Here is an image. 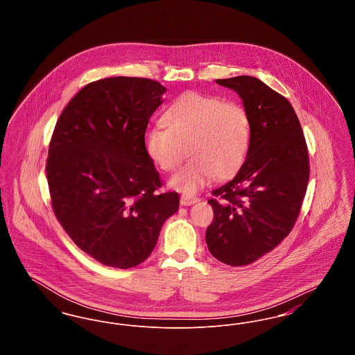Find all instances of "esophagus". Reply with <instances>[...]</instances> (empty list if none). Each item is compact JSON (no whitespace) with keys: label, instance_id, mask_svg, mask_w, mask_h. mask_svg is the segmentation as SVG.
<instances>
[{"label":"esophagus","instance_id":"esophagus-1","mask_svg":"<svg viewBox=\"0 0 355 355\" xmlns=\"http://www.w3.org/2000/svg\"><path fill=\"white\" fill-rule=\"evenodd\" d=\"M198 201V198L197 197H193V196H185V194H182L181 196V198H180V202L182 206H190V205H193V203H196Z\"/></svg>","mask_w":355,"mask_h":355}]
</instances>
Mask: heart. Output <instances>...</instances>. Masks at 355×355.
Returning a JSON list of instances; mask_svg holds the SVG:
<instances>
[{
    "mask_svg": "<svg viewBox=\"0 0 355 355\" xmlns=\"http://www.w3.org/2000/svg\"><path fill=\"white\" fill-rule=\"evenodd\" d=\"M162 121L166 128L146 130L145 150L155 166L171 171L187 148L190 159L169 181L186 196L198 191L211 177H229L246 158L252 121L238 102L189 92L170 105Z\"/></svg>",
    "mask_w": 355,
    "mask_h": 355,
    "instance_id": "heart-1",
    "label": "heart"
}]
</instances>
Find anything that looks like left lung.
Segmentation results:
<instances>
[{
	"mask_svg": "<svg viewBox=\"0 0 355 355\" xmlns=\"http://www.w3.org/2000/svg\"><path fill=\"white\" fill-rule=\"evenodd\" d=\"M216 83L236 90L252 121L248 157L236 177L213 190L207 249L229 266L253 263L291 232L304 202L310 165L291 103L261 80L238 76Z\"/></svg>",
	"mask_w": 355,
	"mask_h": 355,
	"instance_id": "obj_1",
	"label": "left lung"
}]
</instances>
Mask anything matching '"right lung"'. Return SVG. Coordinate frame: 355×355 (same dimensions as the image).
<instances>
[{
    "instance_id": "1",
    "label": "right lung",
    "mask_w": 355,
    "mask_h": 355,
    "mask_svg": "<svg viewBox=\"0 0 355 355\" xmlns=\"http://www.w3.org/2000/svg\"><path fill=\"white\" fill-rule=\"evenodd\" d=\"M166 89L149 78L109 77L84 86L57 119L46 178L51 207L73 242L102 265L144 262L180 207L157 193L145 132Z\"/></svg>"
}]
</instances>
